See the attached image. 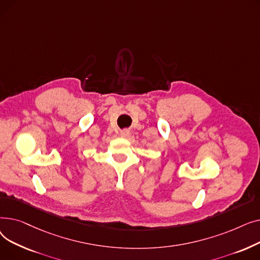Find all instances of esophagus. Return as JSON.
Returning <instances> with one entry per match:
<instances>
[{"label": "esophagus", "mask_w": 260, "mask_h": 260, "mask_svg": "<svg viewBox=\"0 0 260 260\" xmlns=\"http://www.w3.org/2000/svg\"><path fill=\"white\" fill-rule=\"evenodd\" d=\"M120 135L122 136V137H124V138H127L128 136L131 135V132L128 131V129H123V131H121L120 132Z\"/></svg>", "instance_id": "obj_1"}]
</instances>
